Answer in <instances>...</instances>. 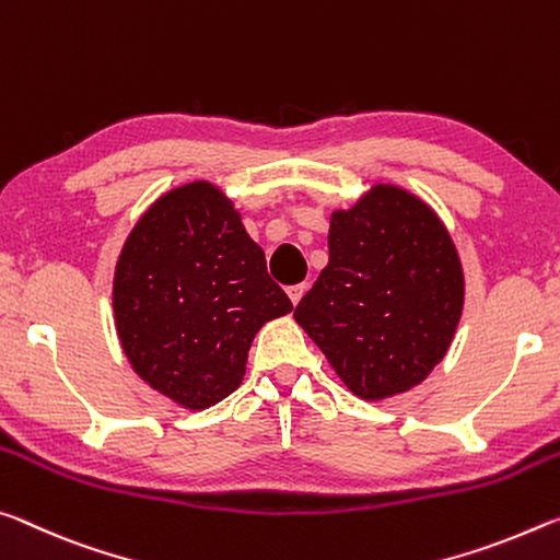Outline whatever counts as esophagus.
<instances>
[{"label": "esophagus", "mask_w": 560, "mask_h": 560, "mask_svg": "<svg viewBox=\"0 0 560 560\" xmlns=\"http://www.w3.org/2000/svg\"><path fill=\"white\" fill-rule=\"evenodd\" d=\"M305 285H290L288 288V295H290V302H292V305H298V302L302 300V295H305Z\"/></svg>", "instance_id": "esophagus-1"}]
</instances>
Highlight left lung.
<instances>
[{"label":"left lung","instance_id":"8db88e82","mask_svg":"<svg viewBox=\"0 0 560 560\" xmlns=\"http://www.w3.org/2000/svg\"><path fill=\"white\" fill-rule=\"evenodd\" d=\"M329 262L295 307L347 389L387 399L444 360L464 310V270L442 220L380 183L329 218Z\"/></svg>","mask_w":560,"mask_h":560}]
</instances>
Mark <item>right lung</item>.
Segmentation results:
<instances>
[{"instance_id": "obj_1", "label": "right lung", "mask_w": 560, "mask_h": 560, "mask_svg": "<svg viewBox=\"0 0 560 560\" xmlns=\"http://www.w3.org/2000/svg\"><path fill=\"white\" fill-rule=\"evenodd\" d=\"M290 310L233 200L208 180L155 200L118 255V340L133 372L183 409L241 387L253 337Z\"/></svg>"}]
</instances>
